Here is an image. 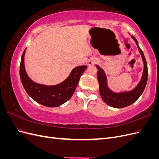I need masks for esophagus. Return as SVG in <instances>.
Returning <instances> with one entry per match:
<instances>
[{
  "mask_svg": "<svg viewBox=\"0 0 159 159\" xmlns=\"http://www.w3.org/2000/svg\"><path fill=\"white\" fill-rule=\"evenodd\" d=\"M96 62H97V60H95V59H93V60H91L90 61H89V62H88V65L89 66H91V65H93V64H95Z\"/></svg>",
  "mask_w": 159,
  "mask_h": 159,
  "instance_id": "obj_1",
  "label": "esophagus"
}]
</instances>
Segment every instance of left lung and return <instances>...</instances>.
Returning a JSON list of instances; mask_svg holds the SVG:
<instances>
[{"label":"left lung","instance_id":"obj_1","mask_svg":"<svg viewBox=\"0 0 159 159\" xmlns=\"http://www.w3.org/2000/svg\"><path fill=\"white\" fill-rule=\"evenodd\" d=\"M132 38L135 42L139 52L141 55L144 64V69L143 72V75L141 80L139 81L138 85L133 89L129 91H124V92L115 93L111 90L107 86V81L106 75L103 69L100 68L99 66H96L98 70V80L99 82V92L101 97L105 103L115 108H123L129 106L139 99V98L142 95L145 89L147 79H148V68L147 61L145 60L142 50L139 46L138 42L136 38L132 36Z\"/></svg>","mask_w":159,"mask_h":159}]
</instances>
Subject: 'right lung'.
Segmentation results:
<instances>
[{
  "mask_svg": "<svg viewBox=\"0 0 159 159\" xmlns=\"http://www.w3.org/2000/svg\"><path fill=\"white\" fill-rule=\"evenodd\" d=\"M26 49L21 57L20 77L24 88L28 95L41 105L48 107H56L64 104L73 95L80 77L87 68L86 66L75 67L68 78L55 85H46L33 81L27 75L25 67Z\"/></svg>",
  "mask_w": 159,
  "mask_h": 159,
  "instance_id": "1",
  "label": "right lung"
}]
</instances>
